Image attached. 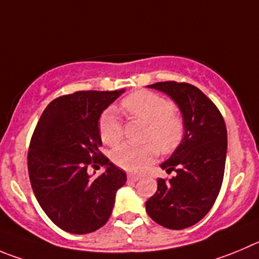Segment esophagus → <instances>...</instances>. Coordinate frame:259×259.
Listing matches in <instances>:
<instances>
[{
	"instance_id": "1",
	"label": "esophagus",
	"mask_w": 259,
	"mask_h": 259,
	"mask_svg": "<svg viewBox=\"0 0 259 259\" xmlns=\"http://www.w3.org/2000/svg\"><path fill=\"white\" fill-rule=\"evenodd\" d=\"M139 179H141L139 175H134V174H129V175H127V180L129 181H138Z\"/></svg>"
}]
</instances>
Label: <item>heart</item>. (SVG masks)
Returning <instances> with one entry per match:
<instances>
[{
	"label": "heart",
	"instance_id": "heart-1",
	"mask_svg": "<svg viewBox=\"0 0 259 259\" xmlns=\"http://www.w3.org/2000/svg\"><path fill=\"white\" fill-rule=\"evenodd\" d=\"M121 107L133 118L147 124L143 146L122 144L111 154L113 163L129 172L146 170L161 151L171 154L181 146L185 138V120L180 111L166 97L154 92L138 91L121 101ZM101 141L110 147L117 146L124 138V125L113 110L101 115Z\"/></svg>",
	"mask_w": 259,
	"mask_h": 259
}]
</instances>
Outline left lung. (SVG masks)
Masks as SVG:
<instances>
[{
    "instance_id": "8db88e82",
    "label": "left lung",
    "mask_w": 259,
    "mask_h": 259,
    "mask_svg": "<svg viewBox=\"0 0 259 259\" xmlns=\"http://www.w3.org/2000/svg\"><path fill=\"white\" fill-rule=\"evenodd\" d=\"M148 87L178 103L187 132L181 146L161 165L176 175L157 180V192L146 202V209L163 228L181 230L200 221L216 202L224 180L228 130L217 106L197 87L179 81Z\"/></svg>"
}]
</instances>
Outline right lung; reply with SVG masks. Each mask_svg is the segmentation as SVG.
Instances as JSON below:
<instances>
[{
	"label": "right lung",
	"instance_id": "add662e5",
	"mask_svg": "<svg viewBox=\"0 0 259 259\" xmlns=\"http://www.w3.org/2000/svg\"><path fill=\"white\" fill-rule=\"evenodd\" d=\"M124 92V91H121ZM118 91H80L60 96L46 107L28 151L30 184L53 224L71 234H89L108 221L126 174L100 151L101 113ZM106 165L97 178L89 167Z\"/></svg>",
	"mask_w": 259,
	"mask_h": 259
}]
</instances>
